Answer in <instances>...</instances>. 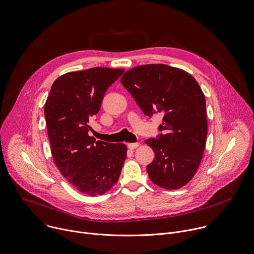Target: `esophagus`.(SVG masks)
Here are the masks:
<instances>
[{
    "label": "esophagus",
    "mask_w": 254,
    "mask_h": 254,
    "mask_svg": "<svg viewBox=\"0 0 254 254\" xmlns=\"http://www.w3.org/2000/svg\"><path fill=\"white\" fill-rule=\"evenodd\" d=\"M139 142H135V143H129L128 144V148L129 149H135V148H137L138 146H139Z\"/></svg>",
    "instance_id": "1"
}]
</instances>
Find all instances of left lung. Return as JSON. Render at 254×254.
Returning <instances> with one entry per match:
<instances>
[{"label": "left lung", "instance_id": "left-lung-1", "mask_svg": "<svg viewBox=\"0 0 254 254\" xmlns=\"http://www.w3.org/2000/svg\"><path fill=\"white\" fill-rule=\"evenodd\" d=\"M140 109L151 118L163 114L156 138L146 141L155 158L147 166L151 181L178 189L194 176L207 137L205 97L196 80L184 70L164 64L132 68L121 78Z\"/></svg>", "mask_w": 254, "mask_h": 254}]
</instances>
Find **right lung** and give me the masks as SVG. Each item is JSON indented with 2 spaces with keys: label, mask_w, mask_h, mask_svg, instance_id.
<instances>
[{
  "label": "right lung",
  "mask_w": 254,
  "mask_h": 254,
  "mask_svg": "<svg viewBox=\"0 0 254 254\" xmlns=\"http://www.w3.org/2000/svg\"><path fill=\"white\" fill-rule=\"evenodd\" d=\"M123 73V69L102 67L69 72L53 83L45 104L54 161L75 188L90 196L114 186L127 156L125 144L96 141L88 135L89 121L101 109L107 89Z\"/></svg>",
  "instance_id": "add662e5"
}]
</instances>
